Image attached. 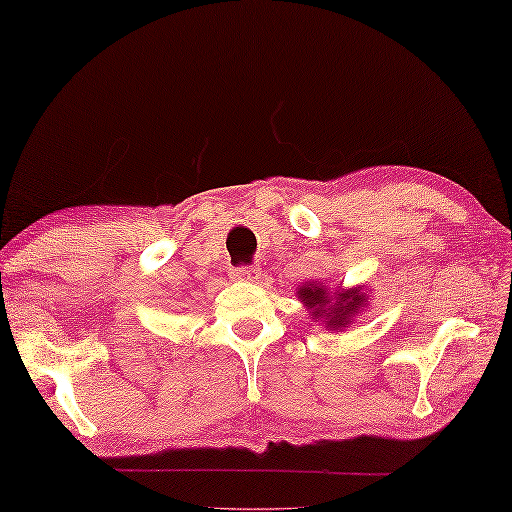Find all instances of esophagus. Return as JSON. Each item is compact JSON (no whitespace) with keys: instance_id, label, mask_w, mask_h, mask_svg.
Masks as SVG:
<instances>
[{"instance_id":"34e87169","label":"esophagus","mask_w":512,"mask_h":512,"mask_svg":"<svg viewBox=\"0 0 512 512\" xmlns=\"http://www.w3.org/2000/svg\"><path fill=\"white\" fill-rule=\"evenodd\" d=\"M258 272H261V267H236V270H231V276H236V279H256Z\"/></svg>"}]
</instances>
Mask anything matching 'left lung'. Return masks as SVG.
Masks as SVG:
<instances>
[{"label":"left lung","instance_id":"8db88e82","mask_svg":"<svg viewBox=\"0 0 512 512\" xmlns=\"http://www.w3.org/2000/svg\"><path fill=\"white\" fill-rule=\"evenodd\" d=\"M299 292H304V299L308 301V306H317V304H322V301H324V304H326V299H324V288H301ZM343 304L340 305L339 301L338 304H335V306H338V308H335V324H338V317H340V324L342 322H345V315L349 313V311H358V306H360V301H363V297H360L358 295V292H351V295H342ZM326 315H329V313H326Z\"/></svg>","mask_w":512,"mask_h":512}]
</instances>
